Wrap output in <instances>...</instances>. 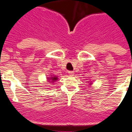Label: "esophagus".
Returning <instances> with one entry per match:
<instances>
[{
	"instance_id": "obj_1",
	"label": "esophagus",
	"mask_w": 132,
	"mask_h": 132,
	"mask_svg": "<svg viewBox=\"0 0 132 132\" xmlns=\"http://www.w3.org/2000/svg\"><path fill=\"white\" fill-rule=\"evenodd\" d=\"M68 74L70 76H73L74 75V72L73 71H68Z\"/></svg>"
}]
</instances>
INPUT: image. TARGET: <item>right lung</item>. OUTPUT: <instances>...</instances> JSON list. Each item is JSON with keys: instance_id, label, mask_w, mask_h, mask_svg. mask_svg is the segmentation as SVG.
I'll return each mask as SVG.
<instances>
[{"instance_id": "add662e5", "label": "right lung", "mask_w": 132, "mask_h": 132, "mask_svg": "<svg viewBox=\"0 0 132 132\" xmlns=\"http://www.w3.org/2000/svg\"><path fill=\"white\" fill-rule=\"evenodd\" d=\"M48 79L49 80H51V81H49V82H54V81H56V80H57V76H51V78H48Z\"/></svg>"}]
</instances>
